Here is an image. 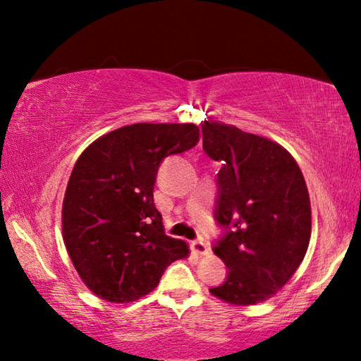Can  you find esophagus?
<instances>
[{"mask_svg": "<svg viewBox=\"0 0 361 361\" xmlns=\"http://www.w3.org/2000/svg\"><path fill=\"white\" fill-rule=\"evenodd\" d=\"M190 248L195 255H207L209 253V246H207L202 240H195L190 243Z\"/></svg>", "mask_w": 361, "mask_h": 361, "instance_id": "1", "label": "esophagus"}]
</instances>
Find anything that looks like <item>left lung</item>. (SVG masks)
<instances>
[{
    "label": "left lung",
    "mask_w": 361,
    "mask_h": 361,
    "mask_svg": "<svg viewBox=\"0 0 361 361\" xmlns=\"http://www.w3.org/2000/svg\"><path fill=\"white\" fill-rule=\"evenodd\" d=\"M204 151L221 162L215 216L228 228L215 255L228 266L210 294L231 305L264 302L283 289L307 253L312 214L298 162L268 137L204 121Z\"/></svg>",
    "instance_id": "8db88e82"
}]
</instances>
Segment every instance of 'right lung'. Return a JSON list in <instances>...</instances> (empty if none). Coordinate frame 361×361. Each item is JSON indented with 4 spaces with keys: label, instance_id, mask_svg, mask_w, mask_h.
Returning <instances> with one entry per match:
<instances>
[{
    "label": "right lung",
    "instance_id": "1",
    "mask_svg": "<svg viewBox=\"0 0 361 361\" xmlns=\"http://www.w3.org/2000/svg\"><path fill=\"white\" fill-rule=\"evenodd\" d=\"M194 123H135L106 133L78 157L62 204V238L73 268L108 302H135L164 269L189 256L184 240L164 233L152 199L157 169L194 147Z\"/></svg>",
    "mask_w": 361,
    "mask_h": 361
}]
</instances>
